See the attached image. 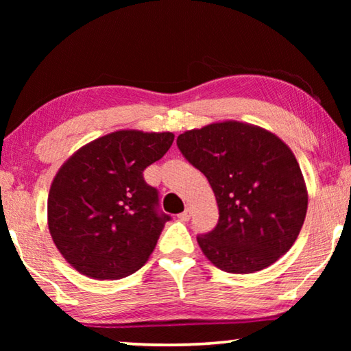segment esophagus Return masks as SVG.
Segmentation results:
<instances>
[{
	"label": "esophagus",
	"mask_w": 351,
	"mask_h": 351,
	"mask_svg": "<svg viewBox=\"0 0 351 351\" xmlns=\"http://www.w3.org/2000/svg\"><path fill=\"white\" fill-rule=\"evenodd\" d=\"M190 217H192V210H190V209H189V207H187V209H186V210H184L182 213H180V218L182 219V221H189V219H190Z\"/></svg>",
	"instance_id": "34e87169"
}]
</instances>
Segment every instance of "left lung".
Listing matches in <instances>:
<instances>
[{
	"instance_id": "8db88e82",
	"label": "left lung",
	"mask_w": 351,
	"mask_h": 351,
	"mask_svg": "<svg viewBox=\"0 0 351 351\" xmlns=\"http://www.w3.org/2000/svg\"><path fill=\"white\" fill-rule=\"evenodd\" d=\"M176 145L215 193L218 223L197 240L217 268L251 274L288 252L305 221L308 195L285 142L229 121L182 133Z\"/></svg>"
}]
</instances>
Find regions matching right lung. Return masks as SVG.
<instances>
[{"label": "right lung", "instance_id": "add662e5", "mask_svg": "<svg viewBox=\"0 0 351 351\" xmlns=\"http://www.w3.org/2000/svg\"><path fill=\"white\" fill-rule=\"evenodd\" d=\"M171 133L122 130L93 141L58 170L47 198L52 240L93 278H123L144 266L170 215L144 170L173 144Z\"/></svg>", "mask_w": 351, "mask_h": 351}]
</instances>
